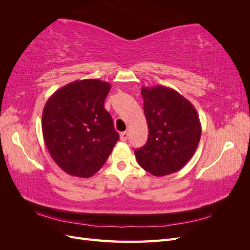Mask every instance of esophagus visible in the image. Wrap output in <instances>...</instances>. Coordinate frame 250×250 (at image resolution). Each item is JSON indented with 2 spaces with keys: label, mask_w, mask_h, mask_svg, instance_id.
<instances>
[{
  "label": "esophagus",
  "mask_w": 250,
  "mask_h": 250,
  "mask_svg": "<svg viewBox=\"0 0 250 250\" xmlns=\"http://www.w3.org/2000/svg\"><path fill=\"white\" fill-rule=\"evenodd\" d=\"M120 139H121V141H122V142L127 141V139H128V132H127V131H124V132L121 133V134H120Z\"/></svg>",
  "instance_id": "esophagus-1"
}]
</instances>
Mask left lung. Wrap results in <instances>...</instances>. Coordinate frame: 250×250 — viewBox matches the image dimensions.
Listing matches in <instances>:
<instances>
[{
	"mask_svg": "<svg viewBox=\"0 0 250 250\" xmlns=\"http://www.w3.org/2000/svg\"><path fill=\"white\" fill-rule=\"evenodd\" d=\"M149 135L135 149L141 167L154 176L179 171L191 160L201 137L199 116L193 104L176 90L163 85L142 87Z\"/></svg>",
	"mask_w": 250,
	"mask_h": 250,
	"instance_id": "8db88e82",
	"label": "left lung"
}]
</instances>
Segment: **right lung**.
<instances>
[{"label": "right lung", "instance_id": "1", "mask_svg": "<svg viewBox=\"0 0 250 250\" xmlns=\"http://www.w3.org/2000/svg\"><path fill=\"white\" fill-rule=\"evenodd\" d=\"M110 84L83 79L57 89L44 105L42 129L53 160L65 173L90 177L119 141L104 101Z\"/></svg>", "mask_w": 250, "mask_h": 250}]
</instances>
